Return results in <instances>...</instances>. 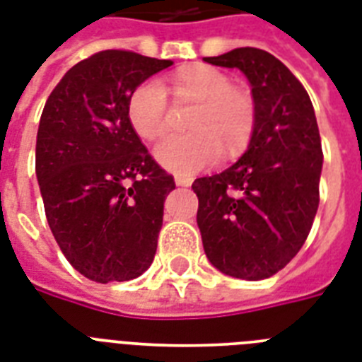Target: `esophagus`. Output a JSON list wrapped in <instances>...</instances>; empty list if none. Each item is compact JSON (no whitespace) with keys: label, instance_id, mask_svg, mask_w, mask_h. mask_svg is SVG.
Returning a JSON list of instances; mask_svg holds the SVG:
<instances>
[{"label":"esophagus","instance_id":"obj_1","mask_svg":"<svg viewBox=\"0 0 362 362\" xmlns=\"http://www.w3.org/2000/svg\"><path fill=\"white\" fill-rule=\"evenodd\" d=\"M175 182L176 186H192L193 178H189V176H175Z\"/></svg>","mask_w":362,"mask_h":362}]
</instances>
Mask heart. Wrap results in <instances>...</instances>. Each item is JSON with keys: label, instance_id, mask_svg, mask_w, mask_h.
Segmentation results:
<instances>
[{"label": "heart", "instance_id": "b5f03b06", "mask_svg": "<svg viewBox=\"0 0 362 362\" xmlns=\"http://www.w3.org/2000/svg\"><path fill=\"white\" fill-rule=\"evenodd\" d=\"M175 88L180 95L199 99L189 122L192 133H176L159 142L153 156L159 165L176 175L189 176L214 165L221 146L235 156L246 146L255 129V101L252 93L235 88L223 71L210 65H193L176 73ZM127 115L133 129L146 141H156L169 125V99L163 82H142L131 93Z\"/></svg>", "mask_w": 362, "mask_h": 362}]
</instances>
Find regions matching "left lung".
Here are the masks:
<instances>
[{
  "label": "left lung",
  "instance_id": "8db88e82",
  "mask_svg": "<svg viewBox=\"0 0 362 362\" xmlns=\"http://www.w3.org/2000/svg\"><path fill=\"white\" fill-rule=\"evenodd\" d=\"M204 62L240 69L257 110L244 156L193 182L204 253L223 274L264 280L297 255L320 206L323 152L314 107L297 76L261 48Z\"/></svg>",
  "mask_w": 362,
  "mask_h": 362
}]
</instances>
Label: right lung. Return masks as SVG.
<instances>
[{
  "instance_id": "obj_1",
  "label": "right lung",
  "mask_w": 362,
  "mask_h": 362,
  "mask_svg": "<svg viewBox=\"0 0 362 362\" xmlns=\"http://www.w3.org/2000/svg\"><path fill=\"white\" fill-rule=\"evenodd\" d=\"M170 59L103 50L71 67L42 109L35 175L62 252L92 281H127L152 264L175 189L127 115L131 93Z\"/></svg>"
}]
</instances>
